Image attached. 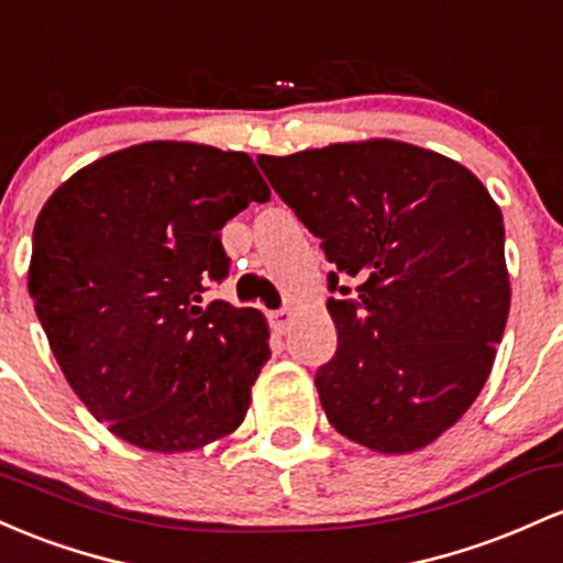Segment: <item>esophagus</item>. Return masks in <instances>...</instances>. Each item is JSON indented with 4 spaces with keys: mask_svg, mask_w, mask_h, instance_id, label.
Instances as JSON below:
<instances>
[{
    "mask_svg": "<svg viewBox=\"0 0 563 563\" xmlns=\"http://www.w3.org/2000/svg\"><path fill=\"white\" fill-rule=\"evenodd\" d=\"M292 321H295L292 308H282V311H274V313H271V324H274V330L279 332V334L287 332L289 327H292Z\"/></svg>",
    "mask_w": 563,
    "mask_h": 563,
    "instance_id": "obj_1",
    "label": "esophagus"
}]
</instances>
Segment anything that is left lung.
Returning a JSON list of instances; mask_svg holds the SVG:
<instances>
[{
    "label": "left lung",
    "mask_w": 563,
    "mask_h": 563,
    "mask_svg": "<svg viewBox=\"0 0 563 563\" xmlns=\"http://www.w3.org/2000/svg\"><path fill=\"white\" fill-rule=\"evenodd\" d=\"M276 194L358 282L330 289L338 353L316 372L334 431L372 452L433 444L482 394L510 311L505 225L444 154L369 137L257 156Z\"/></svg>",
    "instance_id": "obj_1"
}]
</instances>
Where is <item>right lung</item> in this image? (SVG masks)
<instances>
[{
  "label": "right lung",
  "mask_w": 563,
  "mask_h": 563,
  "mask_svg": "<svg viewBox=\"0 0 563 563\" xmlns=\"http://www.w3.org/2000/svg\"><path fill=\"white\" fill-rule=\"evenodd\" d=\"M268 199L250 154L151 141L100 156L44 201L34 311L74 394L128 444L194 452L244 422L268 321L201 306V292L229 274L220 229Z\"/></svg>",
  "instance_id": "1"
}]
</instances>
